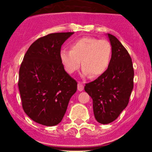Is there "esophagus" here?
I'll return each mask as SVG.
<instances>
[{
	"mask_svg": "<svg viewBox=\"0 0 152 152\" xmlns=\"http://www.w3.org/2000/svg\"><path fill=\"white\" fill-rule=\"evenodd\" d=\"M84 84L82 82H78V84H77V90L79 91H82L84 90Z\"/></svg>",
	"mask_w": 152,
	"mask_h": 152,
	"instance_id": "34e87169",
	"label": "esophagus"
}]
</instances>
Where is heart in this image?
Masks as SVG:
<instances>
[{"instance_id":"1","label":"heart","mask_w":152,"mask_h":152,"mask_svg":"<svg viewBox=\"0 0 152 152\" xmlns=\"http://www.w3.org/2000/svg\"><path fill=\"white\" fill-rule=\"evenodd\" d=\"M112 45L108 40L94 37H83L71 45V50L62 49L60 59L69 74L79 69L80 61L83 73L99 77L106 72L112 59Z\"/></svg>"}]
</instances>
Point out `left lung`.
<instances>
[{
	"label": "left lung",
	"mask_w": 152,
	"mask_h": 152,
	"mask_svg": "<svg viewBox=\"0 0 152 152\" xmlns=\"http://www.w3.org/2000/svg\"><path fill=\"white\" fill-rule=\"evenodd\" d=\"M112 45V59L108 69L84 90L93 100L95 119L101 124L116 120L127 107L133 89L134 69L128 51L116 37L108 34Z\"/></svg>",
	"instance_id": "1"
}]
</instances>
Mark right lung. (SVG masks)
<instances>
[{
    "mask_svg": "<svg viewBox=\"0 0 152 152\" xmlns=\"http://www.w3.org/2000/svg\"><path fill=\"white\" fill-rule=\"evenodd\" d=\"M74 33H56L40 37L29 46L19 71L18 87L22 107L36 123L58 124L66 112L77 81L64 69L60 52Z\"/></svg>",
    "mask_w": 152,
    "mask_h": 152,
    "instance_id": "right-lung-1",
    "label": "right lung"
}]
</instances>
